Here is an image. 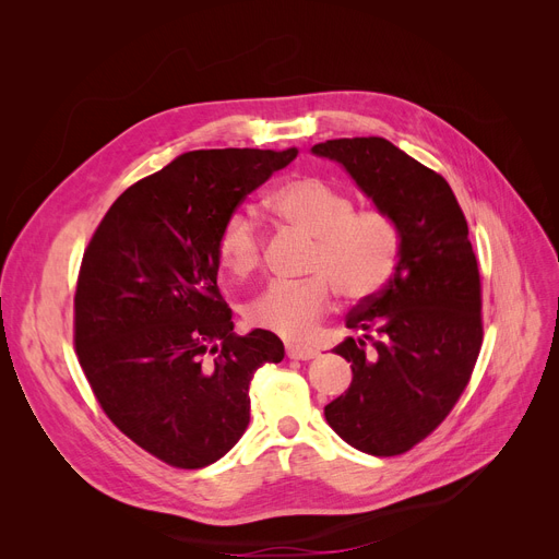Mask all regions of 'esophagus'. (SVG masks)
Returning a JSON list of instances; mask_svg holds the SVG:
<instances>
[{"label":"esophagus","instance_id":"1","mask_svg":"<svg viewBox=\"0 0 559 559\" xmlns=\"http://www.w3.org/2000/svg\"><path fill=\"white\" fill-rule=\"evenodd\" d=\"M317 350L312 346H299V344H287V358L292 360H312Z\"/></svg>","mask_w":559,"mask_h":559}]
</instances>
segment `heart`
Segmentation results:
<instances>
[{"label":"heart","mask_w":559,"mask_h":559,"mask_svg":"<svg viewBox=\"0 0 559 559\" xmlns=\"http://www.w3.org/2000/svg\"><path fill=\"white\" fill-rule=\"evenodd\" d=\"M270 209L292 228L314 238L304 283H272L247 306L253 326L285 340H306L333 306V287L346 301H365L392 278L401 230L378 209L354 211V199L319 176H299L274 190ZM262 233L249 211H233L217 238L224 267L238 278L262 262Z\"/></svg>","instance_id":"obj_1"}]
</instances>
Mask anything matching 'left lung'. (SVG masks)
Masks as SVG:
<instances>
[{"mask_svg":"<svg viewBox=\"0 0 559 559\" xmlns=\"http://www.w3.org/2000/svg\"><path fill=\"white\" fill-rule=\"evenodd\" d=\"M337 160L401 230L392 278L346 314L333 350L350 362V388L324 407L354 449L390 457L442 424L483 346L480 272L468 226L444 176L385 138H340L312 146Z\"/></svg>","mask_w":559,"mask_h":559,"instance_id":"1","label":"left lung"}]
</instances>
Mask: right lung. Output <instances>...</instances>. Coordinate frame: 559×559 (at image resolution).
Here are the masks:
<instances>
[{"label": "right lung", "mask_w": 559, "mask_h": 559, "mask_svg": "<svg viewBox=\"0 0 559 559\" xmlns=\"http://www.w3.org/2000/svg\"><path fill=\"white\" fill-rule=\"evenodd\" d=\"M297 154H181L115 199L83 253L81 369L106 417L169 466H209L238 444L255 369L285 356L270 331L233 333L217 238L245 197Z\"/></svg>", "instance_id": "obj_1"}]
</instances>
